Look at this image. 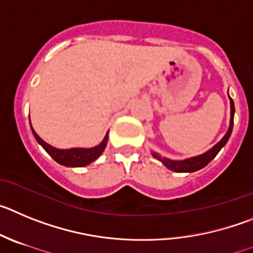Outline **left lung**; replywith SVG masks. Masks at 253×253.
Here are the masks:
<instances>
[{"mask_svg": "<svg viewBox=\"0 0 253 253\" xmlns=\"http://www.w3.org/2000/svg\"><path fill=\"white\" fill-rule=\"evenodd\" d=\"M231 99V121H229V127H228V131L227 133L224 135V137L214 145V146L211 147V150H208L207 152L202 155H198V156H194V158H189L185 159V160H180V161H176V160H170V159H166V158H161L159 154H155L152 152V156L156 158L158 160H160L164 165L170 169L171 171H176V172H193V171H197V170L203 169L204 166L208 165L213 159L217 156L218 152L220 151L224 145L227 143L228 141L229 136L232 133V129H233V117H234V103H233V99L229 97Z\"/></svg>", "mask_w": 253, "mask_h": 253, "instance_id": "8db88e82", "label": "left lung"}]
</instances>
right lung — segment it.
Segmentation results:
<instances>
[{
	"label": "right lung",
	"instance_id": "obj_1",
	"mask_svg": "<svg viewBox=\"0 0 253 253\" xmlns=\"http://www.w3.org/2000/svg\"><path fill=\"white\" fill-rule=\"evenodd\" d=\"M31 131H33L34 136H35L36 141H38L42 147H44L45 151L56 161L60 165L64 166H72V168H81V166H85L88 164L93 163L94 160L101 156V154L103 152V150L106 149L107 141H108V132L107 135L104 136L103 141L99 143L98 146L90 147V149H68V150H60L56 149V147L50 146L49 143L45 142L42 138L39 137V135L34 131V128L31 127Z\"/></svg>",
	"mask_w": 253,
	"mask_h": 253
}]
</instances>
